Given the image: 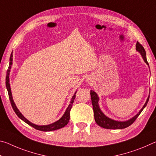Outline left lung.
<instances>
[{
    "instance_id": "8db88e82",
    "label": "left lung",
    "mask_w": 156,
    "mask_h": 156,
    "mask_svg": "<svg viewBox=\"0 0 156 156\" xmlns=\"http://www.w3.org/2000/svg\"><path fill=\"white\" fill-rule=\"evenodd\" d=\"M136 51L139 52L140 54L143 58L145 63L149 66V63L147 62V56H146V51L144 49V47L142 46V44H140L138 42H137L136 44ZM150 93V92H149ZM90 95L91 98V103L93 105V109L94 113V118L95 121L98 125L101 126L102 128L105 129H122L128 127L134 122V121L136 120V118L138 117V115L140 114V113L142 112L145 107L147 106V102L149 101V95L148 96L147 101L145 102L143 107L142 109L139 111V112L137 113L136 115H134L133 118H130V119L126 121H118L113 119H111L110 118L107 117L106 115L104 114V113L102 112L100 109L98 102H99V97L98 96V94L93 90L90 91Z\"/></svg>"
}]
</instances>
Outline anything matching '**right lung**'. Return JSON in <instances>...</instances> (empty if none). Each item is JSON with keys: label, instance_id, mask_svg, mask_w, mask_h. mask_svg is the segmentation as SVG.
I'll return each instance as SVG.
<instances>
[{"label": "right lung", "instance_id": "obj_1", "mask_svg": "<svg viewBox=\"0 0 156 156\" xmlns=\"http://www.w3.org/2000/svg\"><path fill=\"white\" fill-rule=\"evenodd\" d=\"M12 53L13 52H12L11 56H10V58H9V66L8 67V69H7V71L6 79H5V80H5V84H6V87L7 89V91H8L10 102H11L12 107L13 108V109H14V112L16 113V114L18 116V118H20L21 120H23L25 122L27 123V125H30L31 126H32V127H34V129H37V130H39V131H51L57 130V129H59L60 128L64 127L65 125H67V123L69 122V120L70 111L72 107L73 102H74V99L76 98V92H77V91L75 92L74 94H73V96L72 98V99H71L70 103H69V106L67 108V109H66L65 113L63 114V115L58 120H57L55 122L50 124V125H35V124L31 122L30 121H29L27 118H25L24 117V115H23L22 113L20 112V111L18 110L17 107L16 106V104L14 103V100H13L11 87H10V84H9V73H10V69H11V67L12 65V61H13Z\"/></svg>", "mask_w": 156, "mask_h": 156}]
</instances>
